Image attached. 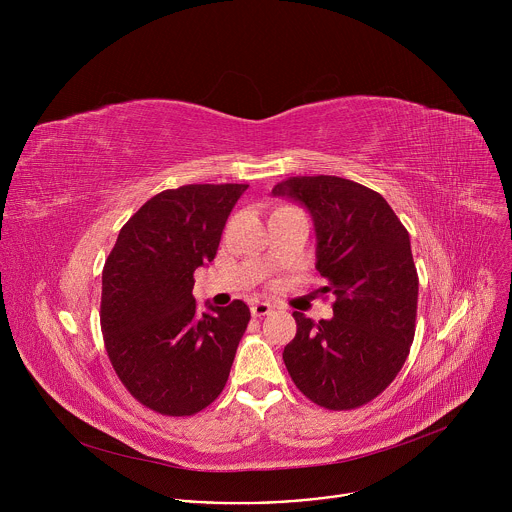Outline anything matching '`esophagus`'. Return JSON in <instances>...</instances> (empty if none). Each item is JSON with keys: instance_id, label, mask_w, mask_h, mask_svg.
<instances>
[{"instance_id": "1", "label": "esophagus", "mask_w": 512, "mask_h": 512, "mask_svg": "<svg viewBox=\"0 0 512 512\" xmlns=\"http://www.w3.org/2000/svg\"><path fill=\"white\" fill-rule=\"evenodd\" d=\"M273 304H269V302H255L253 306H251V314L255 316V318H261V316H267L269 312H273Z\"/></svg>"}]
</instances>
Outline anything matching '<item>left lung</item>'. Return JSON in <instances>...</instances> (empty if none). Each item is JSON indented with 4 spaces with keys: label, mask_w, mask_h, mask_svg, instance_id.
Instances as JSON below:
<instances>
[{
    "label": "left lung",
    "mask_w": 512,
    "mask_h": 512,
    "mask_svg": "<svg viewBox=\"0 0 512 512\" xmlns=\"http://www.w3.org/2000/svg\"><path fill=\"white\" fill-rule=\"evenodd\" d=\"M302 204L314 221L316 269L336 302L330 320L294 312L296 338L283 362L296 387L326 409H354L397 377L417 314L409 233L387 200L338 176H298L271 192Z\"/></svg>",
    "instance_id": "obj_1"
}]
</instances>
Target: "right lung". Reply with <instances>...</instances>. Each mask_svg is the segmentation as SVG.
Returning a JSON list of instances; mask_svg holds the SVG:
<instances>
[{
    "mask_svg": "<svg viewBox=\"0 0 512 512\" xmlns=\"http://www.w3.org/2000/svg\"><path fill=\"white\" fill-rule=\"evenodd\" d=\"M247 184H190L145 202L119 231L105 261L101 330L127 391L164 415H192L227 385L251 312L192 296L194 271L221 243Z\"/></svg>",
    "mask_w": 512,
    "mask_h": 512,
    "instance_id": "obj_1",
    "label": "right lung"
}]
</instances>
